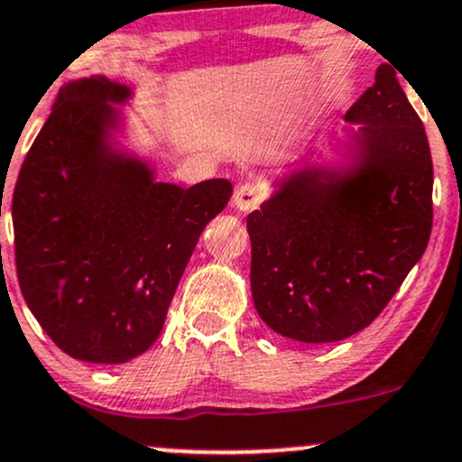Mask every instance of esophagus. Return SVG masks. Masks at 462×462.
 Segmentation results:
<instances>
[{
  "label": "esophagus",
  "mask_w": 462,
  "mask_h": 462,
  "mask_svg": "<svg viewBox=\"0 0 462 462\" xmlns=\"http://www.w3.org/2000/svg\"><path fill=\"white\" fill-rule=\"evenodd\" d=\"M263 201V190L258 189L256 184L247 181V184H241L239 189L235 190V197H232V206L241 212H250L258 208Z\"/></svg>",
  "instance_id": "1"
}]
</instances>
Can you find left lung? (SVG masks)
Listing matches in <instances>:
<instances>
[{"mask_svg": "<svg viewBox=\"0 0 462 462\" xmlns=\"http://www.w3.org/2000/svg\"><path fill=\"white\" fill-rule=\"evenodd\" d=\"M344 120L339 160L276 177L247 217L256 313L278 336L305 344L366 328L432 232L428 135L388 63Z\"/></svg>", "mask_w": 462, "mask_h": 462, "instance_id": "8db88e82", "label": "left lung"}]
</instances>
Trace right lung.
<instances>
[{"label":"right lung","mask_w":462,"mask_h":462,"mask_svg":"<svg viewBox=\"0 0 462 462\" xmlns=\"http://www.w3.org/2000/svg\"><path fill=\"white\" fill-rule=\"evenodd\" d=\"M134 89L103 74L65 83L13 195L23 300L69 357L125 364L155 342L227 180H157L120 107Z\"/></svg>","instance_id":"right-lung-1"}]
</instances>
